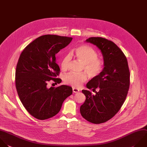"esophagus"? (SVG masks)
Listing matches in <instances>:
<instances>
[{
	"instance_id": "esophagus-1",
	"label": "esophagus",
	"mask_w": 147,
	"mask_h": 147,
	"mask_svg": "<svg viewBox=\"0 0 147 147\" xmlns=\"http://www.w3.org/2000/svg\"><path fill=\"white\" fill-rule=\"evenodd\" d=\"M72 90H73V92H74V93H77V92H78L79 91V90H78V89H77V88H72Z\"/></svg>"
}]
</instances>
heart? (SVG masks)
Returning a JSON list of instances; mask_svg holds the SVG:
<instances>
[{
	"label": "heart",
	"instance_id": "obj_1",
	"mask_svg": "<svg viewBox=\"0 0 147 147\" xmlns=\"http://www.w3.org/2000/svg\"><path fill=\"white\" fill-rule=\"evenodd\" d=\"M74 56L78 61L83 63V69H84L91 77H96L99 75L103 70V62L98 58V53L91 47L82 45L75 48L71 53L65 55L61 61V66L64 69L69 67ZM87 80V75L84 72L76 74L71 72L67 74L64 77V82L74 88L80 87L83 83Z\"/></svg>",
	"mask_w": 147,
	"mask_h": 147
}]
</instances>
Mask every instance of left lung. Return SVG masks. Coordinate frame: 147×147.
Returning a JSON list of instances; mask_svg holds the SVG:
<instances>
[{"label":"left lung","mask_w":147,"mask_h":147,"mask_svg":"<svg viewBox=\"0 0 147 147\" xmlns=\"http://www.w3.org/2000/svg\"><path fill=\"white\" fill-rule=\"evenodd\" d=\"M86 41L100 51L104 67L86 84L87 88L95 91V95L82 90L86 99L80 111L87 121L98 124L111 119L121 109L129 90L130 72L126 57L113 42L102 37H90Z\"/></svg>","instance_id":"left-lung-1"}]
</instances>
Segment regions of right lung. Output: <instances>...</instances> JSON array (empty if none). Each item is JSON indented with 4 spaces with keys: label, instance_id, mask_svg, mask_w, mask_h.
Instances as JSON below:
<instances>
[{
    "label": "right lung",
    "instance_id": "obj_1",
    "mask_svg": "<svg viewBox=\"0 0 147 147\" xmlns=\"http://www.w3.org/2000/svg\"><path fill=\"white\" fill-rule=\"evenodd\" d=\"M72 38L56 35H44L29 44L19 58L16 72V86L20 99L26 110L34 117L47 119L56 115L64 100L72 94L71 87L61 85L47 87L56 78L60 68L56 63V54L66 47Z\"/></svg>",
    "mask_w": 147,
    "mask_h": 147
}]
</instances>
